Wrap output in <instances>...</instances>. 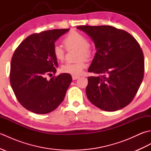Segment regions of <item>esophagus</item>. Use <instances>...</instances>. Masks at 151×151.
<instances>
[{
    "mask_svg": "<svg viewBox=\"0 0 151 151\" xmlns=\"http://www.w3.org/2000/svg\"><path fill=\"white\" fill-rule=\"evenodd\" d=\"M79 78V76H75V75H72V78H73V81H75V80H76V79H78Z\"/></svg>",
    "mask_w": 151,
    "mask_h": 151,
    "instance_id": "34e87169",
    "label": "esophagus"
}]
</instances>
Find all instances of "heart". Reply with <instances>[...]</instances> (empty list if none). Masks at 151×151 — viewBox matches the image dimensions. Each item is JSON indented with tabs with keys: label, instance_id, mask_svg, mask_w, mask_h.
I'll return each mask as SVG.
<instances>
[{
	"label": "heart",
	"instance_id": "1",
	"mask_svg": "<svg viewBox=\"0 0 151 151\" xmlns=\"http://www.w3.org/2000/svg\"><path fill=\"white\" fill-rule=\"evenodd\" d=\"M63 43L67 49L72 48L78 49V58L87 59L91 54V48L88 44V40L84 34L78 32H70L63 39ZM52 52L54 58L58 61H62L65 57V50L60 45H54L52 49ZM86 64L84 60H81L77 63H67L61 67V70L63 73H69L72 75L78 76L84 72Z\"/></svg>",
	"mask_w": 151,
	"mask_h": 151
}]
</instances>
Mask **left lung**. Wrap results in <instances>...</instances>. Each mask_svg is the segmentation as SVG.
Here are the masks:
<instances>
[{"label": "left lung", "instance_id": "obj_1", "mask_svg": "<svg viewBox=\"0 0 151 151\" xmlns=\"http://www.w3.org/2000/svg\"><path fill=\"white\" fill-rule=\"evenodd\" d=\"M91 37L97 52L88 71L86 92L95 106L107 111L123 108L135 97L144 75V56L127 32L111 26H79Z\"/></svg>", "mask_w": 151, "mask_h": 151}]
</instances>
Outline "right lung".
I'll return each instance as SVG.
<instances>
[{
    "label": "right lung",
    "mask_w": 151,
    "mask_h": 151,
    "mask_svg": "<svg viewBox=\"0 0 151 151\" xmlns=\"http://www.w3.org/2000/svg\"><path fill=\"white\" fill-rule=\"evenodd\" d=\"M69 29H54L27 37L16 49L10 67V84L15 97L27 110L46 114L63 101L72 81L62 73L47 80L58 66L52 52L55 41Z\"/></svg>",
    "instance_id": "1"
}]
</instances>
